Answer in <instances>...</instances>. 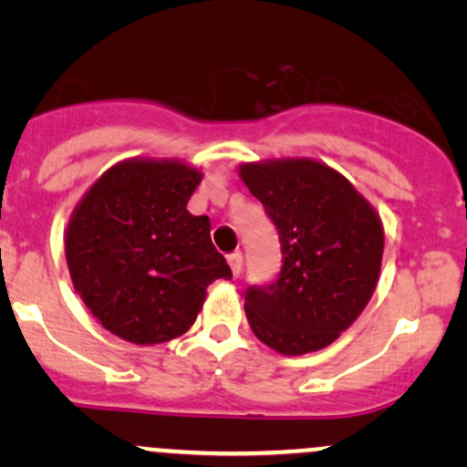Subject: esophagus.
<instances>
[{
  "mask_svg": "<svg viewBox=\"0 0 467 467\" xmlns=\"http://www.w3.org/2000/svg\"><path fill=\"white\" fill-rule=\"evenodd\" d=\"M228 265L230 270H233V276H239L241 270H244V254L241 252H233V254H228Z\"/></svg>",
  "mask_w": 467,
  "mask_h": 467,
  "instance_id": "34e87169",
  "label": "esophagus"
}]
</instances>
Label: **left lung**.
<instances>
[{
  "mask_svg": "<svg viewBox=\"0 0 467 467\" xmlns=\"http://www.w3.org/2000/svg\"><path fill=\"white\" fill-rule=\"evenodd\" d=\"M241 180L281 241V272L245 289L254 336L285 356L331 345L378 285L384 230L364 197L314 160L244 164Z\"/></svg>",
  "mask_w": 467,
  "mask_h": 467,
  "instance_id": "1",
  "label": "left lung"
}]
</instances>
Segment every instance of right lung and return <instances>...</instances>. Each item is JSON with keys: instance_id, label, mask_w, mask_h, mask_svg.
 I'll return each instance as SVG.
<instances>
[{"instance_id": "obj_1", "label": "right lung", "mask_w": 467, "mask_h": 467, "mask_svg": "<svg viewBox=\"0 0 467 467\" xmlns=\"http://www.w3.org/2000/svg\"><path fill=\"white\" fill-rule=\"evenodd\" d=\"M202 173L130 160L100 178L67 226L74 289L111 334L158 345L195 323L206 287L233 278L211 241V219L186 211Z\"/></svg>"}]
</instances>
